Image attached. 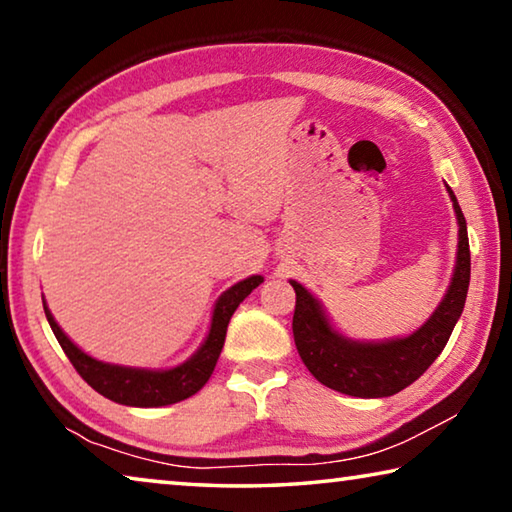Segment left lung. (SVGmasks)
Wrapping results in <instances>:
<instances>
[{
    "label": "left lung",
    "mask_w": 512,
    "mask_h": 512,
    "mask_svg": "<svg viewBox=\"0 0 512 512\" xmlns=\"http://www.w3.org/2000/svg\"><path fill=\"white\" fill-rule=\"evenodd\" d=\"M452 196L458 219V257L452 284L445 300L418 332L406 339L386 343H357L334 332L320 309L318 300L291 280L296 291L293 311V341L298 354L320 384L354 397H388L411 386L427 370L452 336L456 320L461 318L467 287H470V241L467 225L456 196Z\"/></svg>",
    "instance_id": "8db88e82"
}]
</instances>
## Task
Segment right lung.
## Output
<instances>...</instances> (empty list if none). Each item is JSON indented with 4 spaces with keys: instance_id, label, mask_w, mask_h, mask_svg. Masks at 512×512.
Returning a JSON list of instances; mask_svg holds the SVG:
<instances>
[{
    "instance_id": "add662e5",
    "label": "right lung",
    "mask_w": 512,
    "mask_h": 512,
    "mask_svg": "<svg viewBox=\"0 0 512 512\" xmlns=\"http://www.w3.org/2000/svg\"><path fill=\"white\" fill-rule=\"evenodd\" d=\"M262 282H264L262 275H253L225 291L219 298V302H216L210 334H207L201 350H198L192 359L185 361L183 366L171 368V370L124 368V366H110V363L92 359L67 339L63 329H60L54 320V316H51L47 305H45V314L51 325V332L56 334V339L60 343V348H63V352L67 354V359L72 361L76 372L88 381L94 391L117 404L142 406V409H149V406H167V404L183 402L187 397H192L194 393L201 391L214 372L216 361H219V354L225 343V332H228V323L232 314H235L239 302H244L248 293L257 289Z\"/></svg>"
}]
</instances>
